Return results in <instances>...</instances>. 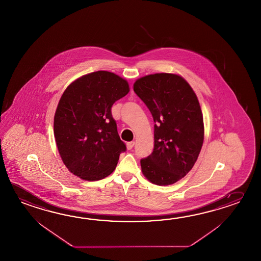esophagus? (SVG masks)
I'll return each mask as SVG.
<instances>
[{
    "mask_svg": "<svg viewBox=\"0 0 261 261\" xmlns=\"http://www.w3.org/2000/svg\"><path fill=\"white\" fill-rule=\"evenodd\" d=\"M134 145H135V141H130V142H127V144H126V147H127L128 149H132Z\"/></svg>",
    "mask_w": 261,
    "mask_h": 261,
    "instance_id": "34e87169",
    "label": "esophagus"
}]
</instances>
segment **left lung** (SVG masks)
<instances>
[{
    "mask_svg": "<svg viewBox=\"0 0 261 261\" xmlns=\"http://www.w3.org/2000/svg\"><path fill=\"white\" fill-rule=\"evenodd\" d=\"M134 91L154 121V149L140 165L151 183L167 186L192 170L204 138L196 94L180 75L155 73L139 78Z\"/></svg>",
    "mask_w": 261,
    "mask_h": 261,
    "instance_id": "obj_1",
    "label": "left lung"
}]
</instances>
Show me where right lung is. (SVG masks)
<instances>
[{"instance_id": "right-lung-1", "label": "right lung", "mask_w": 261, "mask_h": 261, "mask_svg": "<svg viewBox=\"0 0 261 261\" xmlns=\"http://www.w3.org/2000/svg\"><path fill=\"white\" fill-rule=\"evenodd\" d=\"M130 91L119 75L98 70L66 88L54 117V135L68 170L82 179L100 180L115 169L126 147L112 118L114 102Z\"/></svg>"}]
</instances>
